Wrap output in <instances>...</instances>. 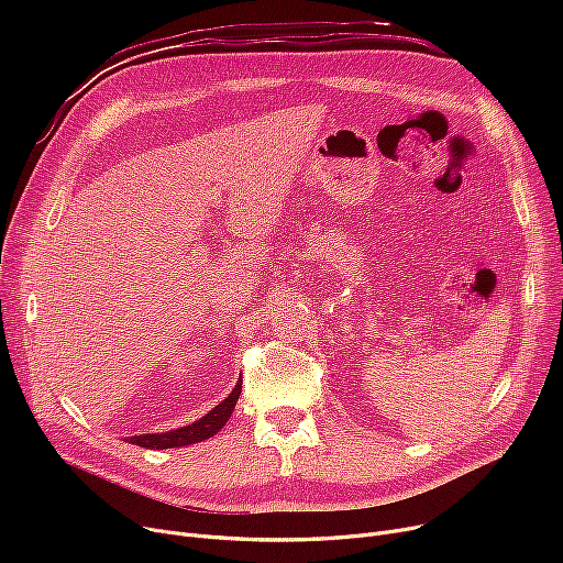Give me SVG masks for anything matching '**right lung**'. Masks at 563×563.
I'll return each instance as SVG.
<instances>
[{"label": "right lung", "instance_id": "obj_1", "mask_svg": "<svg viewBox=\"0 0 563 563\" xmlns=\"http://www.w3.org/2000/svg\"><path fill=\"white\" fill-rule=\"evenodd\" d=\"M240 395H242V380L236 383L234 390L230 393V397H225L214 410L207 412V416L200 418L198 422H194L189 427H183V429H175V431H166V433L132 435V438H128V442H132V445H139V448H145V450H170V448L194 445V442L212 438L230 420Z\"/></svg>", "mask_w": 563, "mask_h": 563}]
</instances>
